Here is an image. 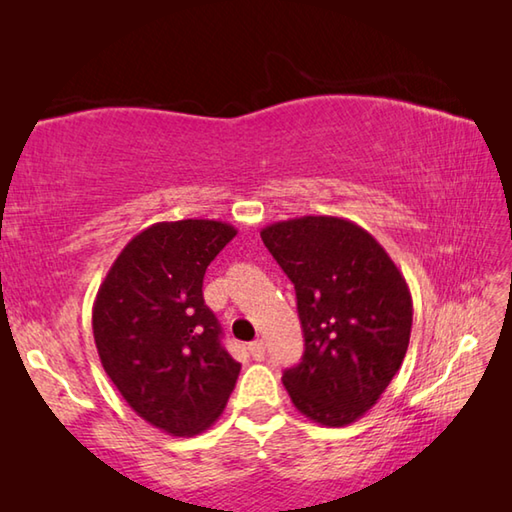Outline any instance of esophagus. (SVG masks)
Masks as SVG:
<instances>
[{
    "instance_id": "obj_1",
    "label": "esophagus",
    "mask_w": 512,
    "mask_h": 512,
    "mask_svg": "<svg viewBox=\"0 0 512 512\" xmlns=\"http://www.w3.org/2000/svg\"><path fill=\"white\" fill-rule=\"evenodd\" d=\"M248 350H250V357H253L255 361H262L266 354V345H264V341H255V343H250Z\"/></svg>"
}]
</instances>
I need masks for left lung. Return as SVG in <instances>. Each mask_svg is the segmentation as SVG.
I'll use <instances>...</instances> for the list:
<instances>
[{"mask_svg":"<svg viewBox=\"0 0 512 512\" xmlns=\"http://www.w3.org/2000/svg\"><path fill=\"white\" fill-rule=\"evenodd\" d=\"M296 287L305 354L284 370L291 402L309 420L345 427L377 404L411 339L413 300L379 241L341 216H300L262 230Z\"/></svg>","mask_w":512,"mask_h":512,"instance_id":"1","label":"left lung"}]
</instances>
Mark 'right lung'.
Segmentation results:
<instances>
[{"label": "right lung", "instance_id": "obj_1", "mask_svg": "<svg viewBox=\"0 0 512 512\" xmlns=\"http://www.w3.org/2000/svg\"><path fill=\"white\" fill-rule=\"evenodd\" d=\"M237 230L210 219L162 221L135 235L92 307L101 366L128 406L171 436L219 420L241 363L221 345L203 277Z\"/></svg>", "mask_w": 512, "mask_h": 512}]
</instances>
